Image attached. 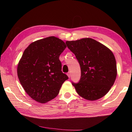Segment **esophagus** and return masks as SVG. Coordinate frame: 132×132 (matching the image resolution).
I'll return each mask as SVG.
<instances>
[{
  "label": "esophagus",
  "mask_w": 132,
  "mask_h": 132,
  "mask_svg": "<svg viewBox=\"0 0 132 132\" xmlns=\"http://www.w3.org/2000/svg\"><path fill=\"white\" fill-rule=\"evenodd\" d=\"M68 74V77H69V78H70V76H71V74H70V72H68V74Z\"/></svg>",
  "instance_id": "obj_1"
}]
</instances>
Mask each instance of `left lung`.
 <instances>
[{
	"instance_id": "left-lung-1",
	"label": "left lung",
	"mask_w": 132,
	"mask_h": 132,
	"mask_svg": "<svg viewBox=\"0 0 132 132\" xmlns=\"http://www.w3.org/2000/svg\"><path fill=\"white\" fill-rule=\"evenodd\" d=\"M66 44L75 54L80 67L79 81L72 82L77 93L88 100L103 97L113 85L117 75L113 53L90 38L68 41Z\"/></svg>"
}]
</instances>
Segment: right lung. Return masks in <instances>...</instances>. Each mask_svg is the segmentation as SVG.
Listing matches in <instances>:
<instances>
[{
  "instance_id": "1",
  "label": "right lung",
  "mask_w": 132,
  "mask_h": 132,
  "mask_svg": "<svg viewBox=\"0 0 132 132\" xmlns=\"http://www.w3.org/2000/svg\"><path fill=\"white\" fill-rule=\"evenodd\" d=\"M66 47L63 41L51 36L33 42L24 50L18 66V75L33 99L41 103L52 100L69 79L61 71L59 59Z\"/></svg>"
}]
</instances>
